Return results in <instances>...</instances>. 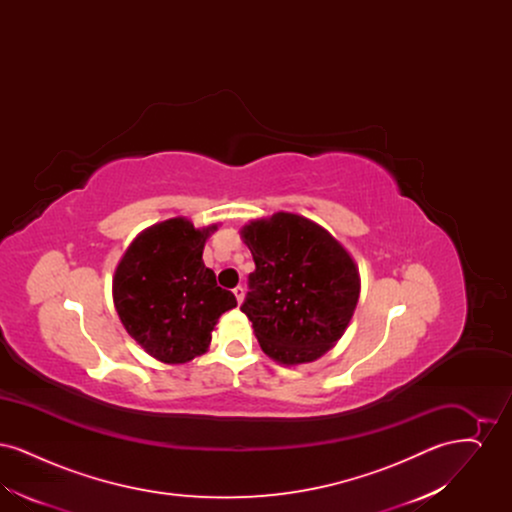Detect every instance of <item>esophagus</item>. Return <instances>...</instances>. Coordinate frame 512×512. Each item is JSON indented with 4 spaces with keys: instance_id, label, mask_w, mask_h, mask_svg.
Segmentation results:
<instances>
[{
    "instance_id": "obj_1",
    "label": "esophagus",
    "mask_w": 512,
    "mask_h": 512,
    "mask_svg": "<svg viewBox=\"0 0 512 512\" xmlns=\"http://www.w3.org/2000/svg\"><path fill=\"white\" fill-rule=\"evenodd\" d=\"M234 295H236V299H238V303H242V301H244V295H245L244 288H242V286H236V288H234Z\"/></svg>"
}]
</instances>
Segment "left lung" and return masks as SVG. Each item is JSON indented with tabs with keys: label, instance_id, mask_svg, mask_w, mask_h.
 Instances as JSON below:
<instances>
[{
	"label": "left lung",
	"instance_id": "obj_1",
	"mask_svg": "<svg viewBox=\"0 0 512 512\" xmlns=\"http://www.w3.org/2000/svg\"><path fill=\"white\" fill-rule=\"evenodd\" d=\"M255 270L242 313L280 365L313 363L340 340L359 301V270L317 222L274 213L242 228Z\"/></svg>",
	"mask_w": 512,
	"mask_h": 512
}]
</instances>
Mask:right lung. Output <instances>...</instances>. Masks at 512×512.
Listing matches in <instances>:
<instances>
[{
    "label": "right lung",
    "mask_w": 512,
    "mask_h": 512,
    "mask_svg": "<svg viewBox=\"0 0 512 512\" xmlns=\"http://www.w3.org/2000/svg\"><path fill=\"white\" fill-rule=\"evenodd\" d=\"M215 230L217 224L194 228L182 217L153 224L115 270L113 301L122 326L161 363L182 365L205 353L220 315L238 305L201 259Z\"/></svg>",
    "instance_id": "add662e5"
}]
</instances>
